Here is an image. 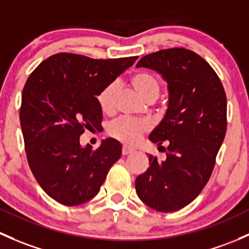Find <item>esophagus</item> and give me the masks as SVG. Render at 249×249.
Instances as JSON below:
<instances>
[{
  "label": "esophagus",
  "mask_w": 249,
  "mask_h": 249,
  "mask_svg": "<svg viewBox=\"0 0 249 249\" xmlns=\"http://www.w3.org/2000/svg\"><path fill=\"white\" fill-rule=\"evenodd\" d=\"M133 149L132 148H129V146H123V150H122V154L123 155H129V154L133 153Z\"/></svg>",
  "instance_id": "1"
}]
</instances>
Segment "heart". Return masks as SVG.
I'll use <instances>...</instances> for the list:
<instances>
[{"label": "heart", "instance_id": "1", "mask_svg": "<svg viewBox=\"0 0 249 249\" xmlns=\"http://www.w3.org/2000/svg\"><path fill=\"white\" fill-rule=\"evenodd\" d=\"M130 83L136 93L146 101L153 103L159 96L160 86L159 80L150 72L138 71L130 76ZM98 104L104 113L109 114L116 108L117 99V85L114 82L108 83L101 89L100 93L96 96ZM148 123L143 120L127 119V118H119L109 124L108 133L116 140L120 141L126 144H136L144 133L148 131Z\"/></svg>", "mask_w": 249, "mask_h": 249}]
</instances>
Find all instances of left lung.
Returning <instances> with one entry per match:
<instances>
[{
	"instance_id": "8db88e82",
	"label": "left lung",
	"mask_w": 249,
	"mask_h": 249,
	"mask_svg": "<svg viewBox=\"0 0 249 249\" xmlns=\"http://www.w3.org/2000/svg\"><path fill=\"white\" fill-rule=\"evenodd\" d=\"M136 67L156 70L169 93L164 118L149 136L159 145L168 142L167 158L149 155L136 191L151 209L172 213L195 200L210 179L227 131V95L210 64L191 50H160Z\"/></svg>"
}]
</instances>
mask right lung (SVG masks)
I'll use <instances>...</instances> for the list:
<instances>
[{"label":"right lung","instance_id":"obj_1","mask_svg":"<svg viewBox=\"0 0 249 249\" xmlns=\"http://www.w3.org/2000/svg\"><path fill=\"white\" fill-rule=\"evenodd\" d=\"M136 59H93L61 52L41 62L26 81L20 107L26 156L52 199L68 206L90 200L122 156V144L113 138L93 150L81 146L80 136L101 126L96 96Z\"/></svg>","mask_w":249,"mask_h":249}]
</instances>
